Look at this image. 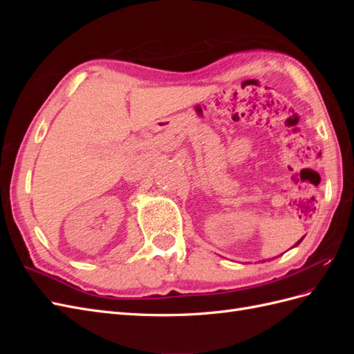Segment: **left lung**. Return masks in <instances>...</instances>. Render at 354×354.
<instances>
[{"label": "left lung", "instance_id": "obj_1", "mask_svg": "<svg viewBox=\"0 0 354 354\" xmlns=\"http://www.w3.org/2000/svg\"><path fill=\"white\" fill-rule=\"evenodd\" d=\"M303 239H304V238H301V239H299V241H298V242H297V243H295V246H297V245H298V243H299V242H301V241H303Z\"/></svg>", "mask_w": 354, "mask_h": 354}]
</instances>
